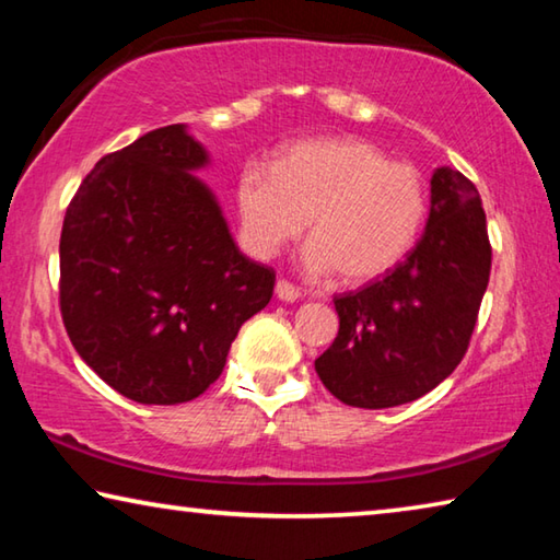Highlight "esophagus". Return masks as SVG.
I'll return each instance as SVG.
<instances>
[{"instance_id": "esophagus-1", "label": "esophagus", "mask_w": 560, "mask_h": 560, "mask_svg": "<svg viewBox=\"0 0 560 560\" xmlns=\"http://www.w3.org/2000/svg\"><path fill=\"white\" fill-rule=\"evenodd\" d=\"M277 296H279L281 301H296V299L301 296V291H299V287H293L291 281L279 279V281H277Z\"/></svg>"}]
</instances>
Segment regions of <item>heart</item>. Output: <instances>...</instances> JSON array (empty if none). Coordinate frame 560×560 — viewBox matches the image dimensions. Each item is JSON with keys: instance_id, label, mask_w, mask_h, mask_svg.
<instances>
[{"instance_id": "heart-1", "label": "heart", "mask_w": 560, "mask_h": 560, "mask_svg": "<svg viewBox=\"0 0 560 560\" xmlns=\"http://www.w3.org/2000/svg\"><path fill=\"white\" fill-rule=\"evenodd\" d=\"M236 210L254 254H277L308 220V271H338L346 283H368L412 249L428 214V185L420 170L390 163L368 140L314 138L283 150L273 173L244 167Z\"/></svg>"}]
</instances>
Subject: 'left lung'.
Returning <instances> with one entry per match:
<instances>
[{
	"instance_id": "obj_1",
	"label": "left lung",
	"mask_w": 560,
	"mask_h": 560,
	"mask_svg": "<svg viewBox=\"0 0 560 560\" xmlns=\"http://www.w3.org/2000/svg\"><path fill=\"white\" fill-rule=\"evenodd\" d=\"M430 217L407 259L336 296L338 336L316 373L350 407L412 402L462 363L491 271L487 214L471 179L438 167Z\"/></svg>"
}]
</instances>
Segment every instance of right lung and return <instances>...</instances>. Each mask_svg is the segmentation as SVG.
<instances>
[{"instance_id": "obj_1", "label": "right lung", "mask_w": 560, "mask_h": 560, "mask_svg": "<svg viewBox=\"0 0 560 560\" xmlns=\"http://www.w3.org/2000/svg\"><path fill=\"white\" fill-rule=\"evenodd\" d=\"M210 163L183 122L101 158L63 217L61 318L101 381L128 400H195L222 375L277 273L234 244Z\"/></svg>"}]
</instances>
